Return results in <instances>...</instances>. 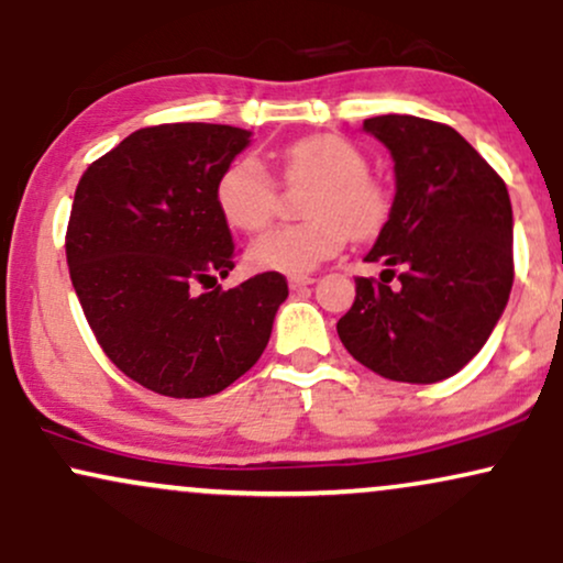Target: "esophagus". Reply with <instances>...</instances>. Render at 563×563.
<instances>
[{"label":"esophagus","instance_id":"34e87169","mask_svg":"<svg viewBox=\"0 0 563 563\" xmlns=\"http://www.w3.org/2000/svg\"><path fill=\"white\" fill-rule=\"evenodd\" d=\"M312 283H314V277L312 275H290L288 277V286L290 288H303V286H312Z\"/></svg>","mask_w":563,"mask_h":563}]
</instances>
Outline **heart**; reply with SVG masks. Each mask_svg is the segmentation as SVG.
Listing matches in <instances>:
<instances>
[{
  "instance_id": "obj_1",
  "label": "heart",
  "mask_w": 563,
  "mask_h": 563,
  "mask_svg": "<svg viewBox=\"0 0 563 563\" xmlns=\"http://www.w3.org/2000/svg\"><path fill=\"white\" fill-rule=\"evenodd\" d=\"M288 185H312L301 224L269 230L249 249V262L269 273L303 275L344 249L346 238H371L389 217V196L367 174L357 145L335 134H312L277 153ZM217 206L224 222L241 232H260L275 219L277 183L256 158L243 156L217 179Z\"/></svg>"
}]
</instances>
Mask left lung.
<instances>
[{
  "instance_id": "obj_1",
  "label": "left lung",
  "mask_w": 563,
  "mask_h": 563,
  "mask_svg": "<svg viewBox=\"0 0 563 563\" xmlns=\"http://www.w3.org/2000/svg\"><path fill=\"white\" fill-rule=\"evenodd\" d=\"M391 151L397 196L357 277L341 344L378 376L450 378L493 333L514 286V211L506 183L455 129L418 115L365 119ZM394 276L397 284H391Z\"/></svg>"
}]
</instances>
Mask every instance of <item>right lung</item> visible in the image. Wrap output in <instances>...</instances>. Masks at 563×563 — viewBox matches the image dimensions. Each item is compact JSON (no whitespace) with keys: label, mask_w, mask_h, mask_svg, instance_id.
I'll use <instances>...</instances> for the list:
<instances>
[{"label":"right lung","mask_w":563,"mask_h":563,"mask_svg":"<svg viewBox=\"0 0 563 563\" xmlns=\"http://www.w3.org/2000/svg\"><path fill=\"white\" fill-rule=\"evenodd\" d=\"M249 137L228 124L145 126L76 185L66 260L84 318L124 376L164 397H211L251 371L288 296L280 273L217 286L238 256L217 179Z\"/></svg>","instance_id":"add662e5"}]
</instances>
